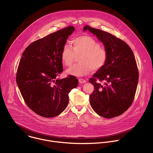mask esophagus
Instances as JSON below:
<instances>
[{
	"mask_svg": "<svg viewBox=\"0 0 153 153\" xmlns=\"http://www.w3.org/2000/svg\"><path fill=\"white\" fill-rule=\"evenodd\" d=\"M79 82L80 83H85L86 82V80H85V79H81V78H80V79H79Z\"/></svg>",
	"mask_w": 153,
	"mask_h": 153,
	"instance_id": "obj_1",
	"label": "esophagus"
}]
</instances>
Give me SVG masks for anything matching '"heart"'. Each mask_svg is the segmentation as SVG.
Listing matches in <instances>:
<instances>
[{"label": "heart", "instance_id": "1", "mask_svg": "<svg viewBox=\"0 0 153 153\" xmlns=\"http://www.w3.org/2000/svg\"><path fill=\"white\" fill-rule=\"evenodd\" d=\"M73 47L65 44L61 50V59L66 66L73 64L76 56H80V63L68 68L67 73L74 76H83L92 70H99L106 65L108 55L107 51L101 47L100 44L89 35H81L72 41Z\"/></svg>", "mask_w": 153, "mask_h": 153}]
</instances>
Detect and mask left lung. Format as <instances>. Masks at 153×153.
<instances>
[{
	"label": "left lung",
	"instance_id": "8db88e82",
	"mask_svg": "<svg viewBox=\"0 0 153 153\" xmlns=\"http://www.w3.org/2000/svg\"><path fill=\"white\" fill-rule=\"evenodd\" d=\"M102 42L108 61L89 82L94 86L90 105L100 116L111 118L120 116L131 105L136 94L139 71L133 51L128 45L112 34L86 26Z\"/></svg>",
	"mask_w": 153,
	"mask_h": 153
}]
</instances>
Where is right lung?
<instances>
[{
    "label": "right lung",
    "instance_id": "right-lung-1",
    "mask_svg": "<svg viewBox=\"0 0 153 153\" xmlns=\"http://www.w3.org/2000/svg\"><path fill=\"white\" fill-rule=\"evenodd\" d=\"M73 26L59 30L27 47L17 68L16 81L27 106L45 118L61 114L67 107L68 94L78 85L75 76L56 78L63 71L61 52Z\"/></svg>",
    "mask_w": 153,
    "mask_h": 153
}]
</instances>
